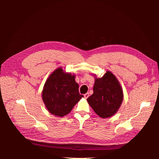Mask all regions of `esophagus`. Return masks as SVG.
<instances>
[{
    "label": "esophagus",
    "mask_w": 159,
    "mask_h": 159,
    "mask_svg": "<svg viewBox=\"0 0 159 159\" xmlns=\"http://www.w3.org/2000/svg\"><path fill=\"white\" fill-rule=\"evenodd\" d=\"M89 93H85V94H84V98H86V99H87V98L89 97Z\"/></svg>",
    "instance_id": "obj_1"
}]
</instances>
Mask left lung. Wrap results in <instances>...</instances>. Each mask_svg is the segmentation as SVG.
<instances>
[{
  "mask_svg": "<svg viewBox=\"0 0 159 159\" xmlns=\"http://www.w3.org/2000/svg\"><path fill=\"white\" fill-rule=\"evenodd\" d=\"M93 93L87 99L95 113L102 118L112 116L121 106L123 99V90L112 73L107 71L101 78H96Z\"/></svg>",
  "mask_w": 159,
  "mask_h": 159,
  "instance_id": "obj_1",
  "label": "left lung"
}]
</instances>
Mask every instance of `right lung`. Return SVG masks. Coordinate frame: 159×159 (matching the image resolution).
I'll use <instances>...</instances> for the list:
<instances>
[{
  "instance_id": "right-lung-1",
  "label": "right lung",
  "mask_w": 159,
  "mask_h": 159,
  "mask_svg": "<svg viewBox=\"0 0 159 159\" xmlns=\"http://www.w3.org/2000/svg\"><path fill=\"white\" fill-rule=\"evenodd\" d=\"M78 88L74 75L64 73L61 68L55 70L48 78L42 91V99L48 111L59 117L68 114L84 97Z\"/></svg>"
}]
</instances>
